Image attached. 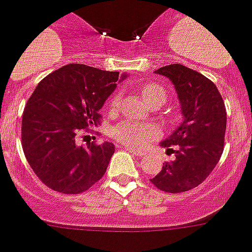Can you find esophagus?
<instances>
[{"label":"esophagus","mask_w":252,"mask_h":252,"mask_svg":"<svg viewBox=\"0 0 252 252\" xmlns=\"http://www.w3.org/2000/svg\"><path fill=\"white\" fill-rule=\"evenodd\" d=\"M126 150L130 151V153H132V154L136 155V157H144V155H145L144 151L136 150V149H132V147H129V146H126Z\"/></svg>","instance_id":"1"}]
</instances>
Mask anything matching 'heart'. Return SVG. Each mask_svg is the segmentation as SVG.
<instances>
[{
    "mask_svg": "<svg viewBox=\"0 0 252 252\" xmlns=\"http://www.w3.org/2000/svg\"><path fill=\"white\" fill-rule=\"evenodd\" d=\"M141 95H142V98H144L147 103H150L151 101H154L155 98H165V91L161 87L157 85V84H146L141 89ZM119 103L120 97L116 95V97H114L111 99L110 108L111 110H116ZM157 134H158V129L155 126L133 122L120 123L119 126H116L115 129H114V137H115L116 140L120 141L122 144L133 147L144 146L147 141L154 138Z\"/></svg>",
    "mask_w": 252,
    "mask_h": 252,
    "instance_id": "obj_1",
    "label": "heart"
}]
</instances>
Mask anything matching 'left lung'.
Returning <instances> with one entry per match:
<instances>
[{
  "mask_svg": "<svg viewBox=\"0 0 252 252\" xmlns=\"http://www.w3.org/2000/svg\"><path fill=\"white\" fill-rule=\"evenodd\" d=\"M168 77L177 92L184 122L160 145L175 153L160 172L150 180L167 193H183L202 184L214 171L224 150L226 110L211 80L183 64L155 71Z\"/></svg>",
  "mask_w": 252,
  "mask_h": 252,
  "instance_id": "8db88e82",
  "label": "left lung"
}]
</instances>
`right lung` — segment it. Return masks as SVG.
Here are the masks:
<instances>
[{
	"label": "right lung",
	"mask_w": 252,
	"mask_h": 252,
	"mask_svg": "<svg viewBox=\"0 0 252 252\" xmlns=\"http://www.w3.org/2000/svg\"><path fill=\"white\" fill-rule=\"evenodd\" d=\"M124 77L76 63L38 83L24 108L22 146L31 168L50 189L83 193L105 175L114 144L77 146L75 138L101 123L99 110Z\"/></svg>",
	"instance_id": "add662e5"
}]
</instances>
